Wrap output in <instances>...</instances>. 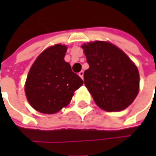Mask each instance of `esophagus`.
<instances>
[{
    "label": "esophagus",
    "mask_w": 156,
    "mask_h": 156,
    "mask_svg": "<svg viewBox=\"0 0 156 156\" xmlns=\"http://www.w3.org/2000/svg\"><path fill=\"white\" fill-rule=\"evenodd\" d=\"M78 75H79V77L82 78V79H83V71H81L78 73Z\"/></svg>",
    "instance_id": "obj_1"
}]
</instances>
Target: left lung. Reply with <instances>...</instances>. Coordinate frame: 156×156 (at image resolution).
Instances as JSON below:
<instances>
[{
  "label": "left lung",
  "mask_w": 156,
  "mask_h": 156,
  "mask_svg": "<svg viewBox=\"0 0 156 156\" xmlns=\"http://www.w3.org/2000/svg\"><path fill=\"white\" fill-rule=\"evenodd\" d=\"M89 68L84 84L96 105L105 111H120L134 102L140 88L137 67L110 42L95 41L82 45Z\"/></svg>",
  "instance_id": "obj_1"
}]
</instances>
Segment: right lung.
Listing matches in <instances>:
<instances>
[{
    "label": "right lung",
    "mask_w": 156,
    "mask_h": 156,
    "mask_svg": "<svg viewBox=\"0 0 156 156\" xmlns=\"http://www.w3.org/2000/svg\"><path fill=\"white\" fill-rule=\"evenodd\" d=\"M67 46L47 48L30 68L25 84L29 104L42 114H55L70 103L75 90L83 82L64 61Z\"/></svg>",
    "instance_id": "right-lung-1"
}]
</instances>
